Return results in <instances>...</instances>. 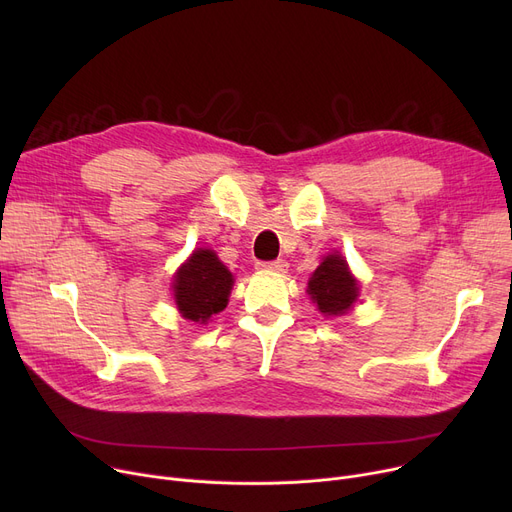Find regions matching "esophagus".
<instances>
[{
	"instance_id": "esophagus-1",
	"label": "esophagus",
	"mask_w": 512,
	"mask_h": 512,
	"mask_svg": "<svg viewBox=\"0 0 512 512\" xmlns=\"http://www.w3.org/2000/svg\"><path fill=\"white\" fill-rule=\"evenodd\" d=\"M288 267V263L284 259H276V261H261L259 263V270H265V272H284Z\"/></svg>"
}]
</instances>
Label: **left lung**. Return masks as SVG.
I'll list each match as a JSON object with an SVG mask.
<instances>
[{
    "label": "left lung",
    "mask_w": 512,
    "mask_h": 512,
    "mask_svg": "<svg viewBox=\"0 0 512 512\" xmlns=\"http://www.w3.org/2000/svg\"><path fill=\"white\" fill-rule=\"evenodd\" d=\"M317 309L326 315H342L357 301L359 286L340 255H328L309 280V290Z\"/></svg>",
    "instance_id": "1"
}]
</instances>
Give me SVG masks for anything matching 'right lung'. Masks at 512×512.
Here are the masks:
<instances>
[{"label": "right lung", "instance_id": "obj_1", "mask_svg": "<svg viewBox=\"0 0 512 512\" xmlns=\"http://www.w3.org/2000/svg\"><path fill=\"white\" fill-rule=\"evenodd\" d=\"M232 274L213 251L199 249L176 274L174 299L184 319L205 321L226 309Z\"/></svg>", "mask_w": 512, "mask_h": 512}]
</instances>
